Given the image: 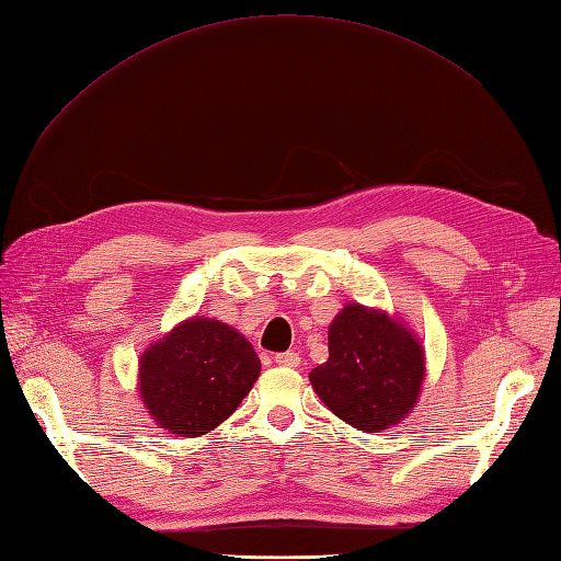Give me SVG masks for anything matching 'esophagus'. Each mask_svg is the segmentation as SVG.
Masks as SVG:
<instances>
[{"label":"esophagus","mask_w":561,"mask_h":561,"mask_svg":"<svg viewBox=\"0 0 561 561\" xmlns=\"http://www.w3.org/2000/svg\"><path fill=\"white\" fill-rule=\"evenodd\" d=\"M276 365H280V367H299V363H301V358H299V353H295V351H287V353H278L276 355Z\"/></svg>","instance_id":"34e87169"}]
</instances>
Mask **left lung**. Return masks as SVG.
Masks as SVG:
<instances>
[{
    "label": "left lung",
    "mask_w": 561,
    "mask_h": 561,
    "mask_svg": "<svg viewBox=\"0 0 561 561\" xmlns=\"http://www.w3.org/2000/svg\"><path fill=\"white\" fill-rule=\"evenodd\" d=\"M330 358L309 381L328 410L365 433H381L412 414L426 377V353L396 316L351 301L328 330Z\"/></svg>",
    "instance_id": "8db88e82"
}]
</instances>
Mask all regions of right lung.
<instances>
[{"label":"right lung","instance_id":"add662e5","mask_svg":"<svg viewBox=\"0 0 561 561\" xmlns=\"http://www.w3.org/2000/svg\"><path fill=\"white\" fill-rule=\"evenodd\" d=\"M260 369L257 353L239 330L194 316L145 348L138 393L159 428L198 437L236 412Z\"/></svg>","mask_w":561,"mask_h":561}]
</instances>
